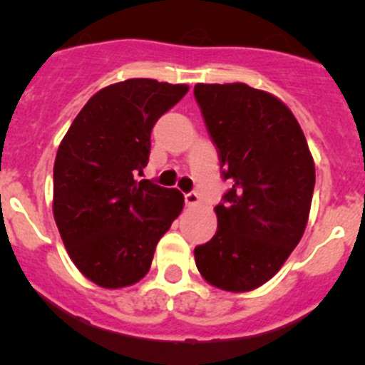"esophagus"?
Returning <instances> with one entry per match:
<instances>
[{
	"instance_id": "obj_1",
	"label": "esophagus",
	"mask_w": 365,
	"mask_h": 365,
	"mask_svg": "<svg viewBox=\"0 0 365 365\" xmlns=\"http://www.w3.org/2000/svg\"><path fill=\"white\" fill-rule=\"evenodd\" d=\"M185 203H187V206H200L201 200L196 192H189V194H185Z\"/></svg>"
}]
</instances>
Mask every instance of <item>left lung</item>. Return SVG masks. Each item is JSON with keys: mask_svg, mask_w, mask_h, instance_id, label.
I'll return each mask as SVG.
<instances>
[{"mask_svg": "<svg viewBox=\"0 0 365 365\" xmlns=\"http://www.w3.org/2000/svg\"><path fill=\"white\" fill-rule=\"evenodd\" d=\"M194 97L233 183L215 206L217 233L194 249L208 284L231 293L270 281L307 226L314 160L297 118L268 91L244 83L196 84Z\"/></svg>", "mask_w": 365, "mask_h": 365, "instance_id": "1", "label": "left lung"}]
</instances>
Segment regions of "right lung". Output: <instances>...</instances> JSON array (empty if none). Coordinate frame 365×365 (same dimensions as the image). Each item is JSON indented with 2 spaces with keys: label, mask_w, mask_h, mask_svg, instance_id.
Wrapping results in <instances>:
<instances>
[{
  "label": "right lung",
  "mask_w": 365,
  "mask_h": 365,
  "mask_svg": "<svg viewBox=\"0 0 365 365\" xmlns=\"http://www.w3.org/2000/svg\"><path fill=\"white\" fill-rule=\"evenodd\" d=\"M187 84L127 79L86 102L58 148L53 213L81 274L106 289L141 281L183 210V194L135 180L148 164L155 121Z\"/></svg>",
  "instance_id": "1"
}]
</instances>
